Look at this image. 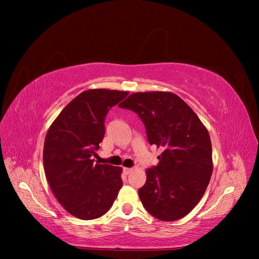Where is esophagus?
<instances>
[{
	"label": "esophagus",
	"mask_w": 259,
	"mask_h": 259,
	"mask_svg": "<svg viewBox=\"0 0 259 259\" xmlns=\"http://www.w3.org/2000/svg\"><path fill=\"white\" fill-rule=\"evenodd\" d=\"M132 171H133V169H132V168H124V172H125V174H130Z\"/></svg>",
	"instance_id": "esophagus-1"
}]
</instances>
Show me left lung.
I'll return each instance as SVG.
<instances>
[{
	"instance_id": "left-lung-1",
	"label": "left lung",
	"mask_w": 259,
	"mask_h": 259,
	"mask_svg": "<svg viewBox=\"0 0 259 259\" xmlns=\"http://www.w3.org/2000/svg\"><path fill=\"white\" fill-rule=\"evenodd\" d=\"M138 113L148 142L164 148L157 166L149 168L139 190L145 209L159 221L183 219L199 202L213 171L207 128L179 95L166 91L137 92L118 105Z\"/></svg>"
}]
</instances>
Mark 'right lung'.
<instances>
[{
  "label": "right lung",
  "instance_id": "right-lung-1",
  "mask_svg": "<svg viewBox=\"0 0 259 259\" xmlns=\"http://www.w3.org/2000/svg\"><path fill=\"white\" fill-rule=\"evenodd\" d=\"M127 91L89 89L68 104L51 124L43 150L49 186L64 209L79 220L99 219L122 186L121 168L94 164L105 135V117Z\"/></svg>",
  "mask_w": 259,
  "mask_h": 259
}]
</instances>
